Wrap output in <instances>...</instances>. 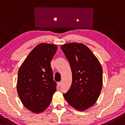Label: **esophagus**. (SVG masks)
Instances as JSON below:
<instances>
[{
    "label": "esophagus",
    "mask_w": 125,
    "mask_h": 125,
    "mask_svg": "<svg viewBox=\"0 0 125 125\" xmlns=\"http://www.w3.org/2000/svg\"><path fill=\"white\" fill-rule=\"evenodd\" d=\"M61 85H62V81H60V82H58V87H60Z\"/></svg>",
    "instance_id": "esophagus-1"
}]
</instances>
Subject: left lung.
Returning a JSON list of instances; mask_svg holds the SVG:
<instances>
[{
  "mask_svg": "<svg viewBox=\"0 0 125 125\" xmlns=\"http://www.w3.org/2000/svg\"><path fill=\"white\" fill-rule=\"evenodd\" d=\"M69 61L72 83L63 94L70 106L78 110H86L97 100L103 85V70L100 62L91 50L81 43L61 46Z\"/></svg>",
  "mask_w": 125,
  "mask_h": 125,
  "instance_id": "left-lung-1",
  "label": "left lung"
}]
</instances>
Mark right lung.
I'll use <instances>...</instances> for the list:
<instances>
[{"mask_svg":"<svg viewBox=\"0 0 125 125\" xmlns=\"http://www.w3.org/2000/svg\"><path fill=\"white\" fill-rule=\"evenodd\" d=\"M57 50V46L54 44L38 45L18 71V96L23 106L33 113L44 111L57 90L51 67V61Z\"/></svg>","mask_w":125,"mask_h":125,"instance_id":"1","label":"right lung"}]
</instances>
